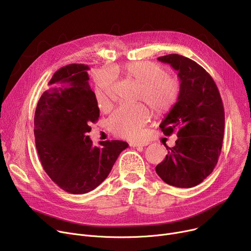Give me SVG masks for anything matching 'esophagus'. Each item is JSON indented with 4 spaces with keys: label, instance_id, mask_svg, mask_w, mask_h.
I'll return each mask as SVG.
<instances>
[{
    "label": "esophagus",
    "instance_id": "esophagus-1",
    "mask_svg": "<svg viewBox=\"0 0 251 251\" xmlns=\"http://www.w3.org/2000/svg\"><path fill=\"white\" fill-rule=\"evenodd\" d=\"M150 142L149 141H134V142H130V147L132 148H138V147H147L149 146Z\"/></svg>",
    "mask_w": 251,
    "mask_h": 251
}]
</instances>
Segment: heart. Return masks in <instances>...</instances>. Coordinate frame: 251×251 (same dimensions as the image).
<instances>
[{"mask_svg": "<svg viewBox=\"0 0 251 251\" xmlns=\"http://www.w3.org/2000/svg\"><path fill=\"white\" fill-rule=\"evenodd\" d=\"M111 72L120 73L138 83L137 99L146 101L157 115L170 111L179 98L180 84L177 79L169 76L162 66L155 63L128 62L113 66ZM95 98L100 110L108 111L112 107L116 98L112 75L100 73L98 76ZM150 116V110L144 103H125L110 116L108 126L115 135L134 139L141 134Z\"/></svg>", "mask_w": 251, "mask_h": 251, "instance_id": "heart-1", "label": "heart"}]
</instances>
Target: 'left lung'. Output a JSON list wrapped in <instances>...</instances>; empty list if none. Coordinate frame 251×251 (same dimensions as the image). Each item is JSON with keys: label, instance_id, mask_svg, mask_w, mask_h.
Listing matches in <instances>:
<instances>
[{"label": "left lung", "instance_id": "obj_1", "mask_svg": "<svg viewBox=\"0 0 251 251\" xmlns=\"http://www.w3.org/2000/svg\"><path fill=\"white\" fill-rule=\"evenodd\" d=\"M178 71L180 94L160 127L165 135L177 133L174 148L155 172L169 185L191 188L215 169L222 151L225 112L219 89L201 65L177 54L159 57Z\"/></svg>", "mask_w": 251, "mask_h": 251}]
</instances>
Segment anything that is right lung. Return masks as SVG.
Here are the masks:
<instances>
[{
  "instance_id": "add662e5",
  "label": "right lung",
  "mask_w": 251,
  "mask_h": 251,
  "mask_svg": "<svg viewBox=\"0 0 251 251\" xmlns=\"http://www.w3.org/2000/svg\"><path fill=\"white\" fill-rule=\"evenodd\" d=\"M84 64H70L52 75L34 114L35 147L44 170L63 190L83 194L108 177L128 143L100 141L87 135L100 117Z\"/></svg>"
}]
</instances>
